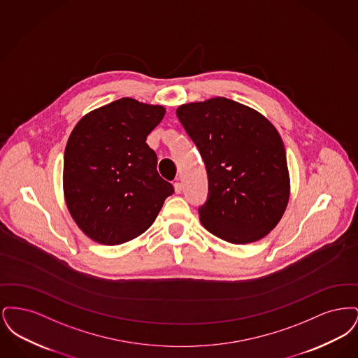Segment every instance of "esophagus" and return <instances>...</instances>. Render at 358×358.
I'll list each match as a JSON object with an SVG mask.
<instances>
[{"instance_id":"34e87169","label":"esophagus","mask_w":358,"mask_h":358,"mask_svg":"<svg viewBox=\"0 0 358 358\" xmlns=\"http://www.w3.org/2000/svg\"><path fill=\"white\" fill-rule=\"evenodd\" d=\"M174 190H176V193H177V194H180V193L182 192V184H181L180 181L174 182Z\"/></svg>"}]
</instances>
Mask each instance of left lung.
<instances>
[{
    "label": "left lung",
    "instance_id": "obj_1",
    "mask_svg": "<svg viewBox=\"0 0 358 358\" xmlns=\"http://www.w3.org/2000/svg\"><path fill=\"white\" fill-rule=\"evenodd\" d=\"M177 117L208 173V200L199 208L205 229L232 244L268 235L289 199L286 150L273 123L222 96L182 104Z\"/></svg>",
    "mask_w": 358,
    "mask_h": 358
}]
</instances>
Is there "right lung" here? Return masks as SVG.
Segmentation results:
<instances>
[{
  "label": "right lung",
  "mask_w": 358,
  "mask_h": 358,
  "mask_svg": "<svg viewBox=\"0 0 358 358\" xmlns=\"http://www.w3.org/2000/svg\"><path fill=\"white\" fill-rule=\"evenodd\" d=\"M164 115L162 106L122 98L88 113L72 130L64 197L72 219L94 241L117 245L142 235L173 194L146 143Z\"/></svg>",
  "instance_id": "obj_1"
}]
</instances>
